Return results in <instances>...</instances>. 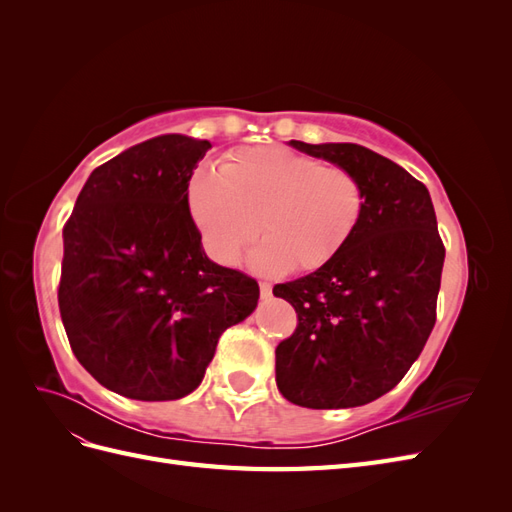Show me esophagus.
<instances>
[{
	"label": "esophagus",
	"instance_id": "esophagus-1",
	"mask_svg": "<svg viewBox=\"0 0 512 512\" xmlns=\"http://www.w3.org/2000/svg\"><path fill=\"white\" fill-rule=\"evenodd\" d=\"M271 292H273V286L269 282H260V297L262 299H269Z\"/></svg>",
	"mask_w": 512,
	"mask_h": 512
}]
</instances>
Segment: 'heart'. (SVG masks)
Here are the masks:
<instances>
[{"mask_svg":"<svg viewBox=\"0 0 512 512\" xmlns=\"http://www.w3.org/2000/svg\"><path fill=\"white\" fill-rule=\"evenodd\" d=\"M188 203L207 252L220 265H235L260 230L265 237L250 252V267L280 273L318 269L342 252L363 220L365 192L339 166L286 147H250L222 170L198 168Z\"/></svg>","mask_w":512,"mask_h":512,"instance_id":"heart-1","label":"heart"}]
</instances>
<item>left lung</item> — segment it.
<instances>
[{"label":"left lung","instance_id":"left-lung-1","mask_svg":"<svg viewBox=\"0 0 512 512\" xmlns=\"http://www.w3.org/2000/svg\"><path fill=\"white\" fill-rule=\"evenodd\" d=\"M288 145L352 173L365 211L327 265L273 288L299 316L275 348L277 389L312 410L365 406L395 389L436 324L444 265L436 211L421 181L363 145Z\"/></svg>","mask_w":512,"mask_h":512}]
</instances>
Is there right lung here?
<instances>
[{
    "label": "right lung",
    "mask_w": 512,
    "mask_h": 512,
    "mask_svg": "<svg viewBox=\"0 0 512 512\" xmlns=\"http://www.w3.org/2000/svg\"><path fill=\"white\" fill-rule=\"evenodd\" d=\"M209 141L162 134L98 166L64 228L59 312L79 363L141 401L198 389L220 335L256 305V280L200 243L188 185Z\"/></svg>",
    "instance_id": "obj_1"
}]
</instances>
